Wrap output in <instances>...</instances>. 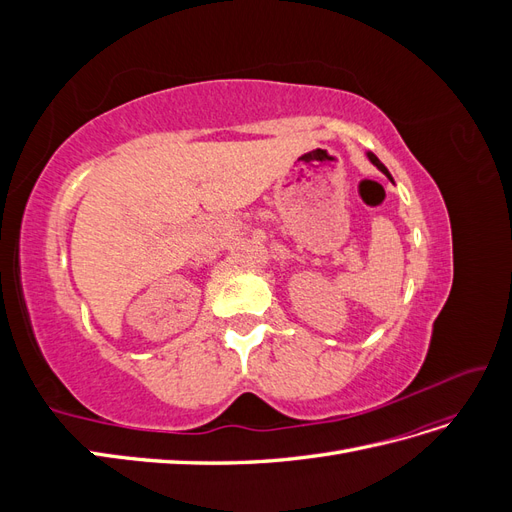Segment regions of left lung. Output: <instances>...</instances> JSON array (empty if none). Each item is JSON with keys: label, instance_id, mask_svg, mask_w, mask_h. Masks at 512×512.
<instances>
[{"label": "left lung", "instance_id": "obj_1", "mask_svg": "<svg viewBox=\"0 0 512 512\" xmlns=\"http://www.w3.org/2000/svg\"><path fill=\"white\" fill-rule=\"evenodd\" d=\"M367 156H369V160H371V162H374V164H376V166H378V168L382 170V173H384L386 177H389V179L393 181V177H391V173H389V170H386V166H384V164H382V162H380V160H378V158L374 156V153H367Z\"/></svg>", "mask_w": 512, "mask_h": 512}]
</instances>
